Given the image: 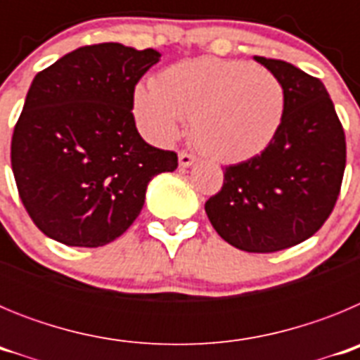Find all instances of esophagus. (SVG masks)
Returning <instances> with one entry per match:
<instances>
[{"mask_svg": "<svg viewBox=\"0 0 360 360\" xmlns=\"http://www.w3.org/2000/svg\"><path fill=\"white\" fill-rule=\"evenodd\" d=\"M195 162H196L195 155H191V153L187 151L178 153V164H180V167H189V165H193Z\"/></svg>", "mask_w": 360, "mask_h": 360, "instance_id": "obj_1", "label": "esophagus"}]
</instances>
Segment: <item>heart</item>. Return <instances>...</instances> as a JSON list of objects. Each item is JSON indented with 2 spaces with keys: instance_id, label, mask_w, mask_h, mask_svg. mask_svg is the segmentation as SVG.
Segmentation results:
<instances>
[{
  "instance_id": "b5f03b06",
  "label": "heart",
  "mask_w": 360,
  "mask_h": 360,
  "mask_svg": "<svg viewBox=\"0 0 360 360\" xmlns=\"http://www.w3.org/2000/svg\"><path fill=\"white\" fill-rule=\"evenodd\" d=\"M285 82L249 61L200 57L178 63L133 94V117L146 139L167 146L189 119L196 148L218 162L265 151L287 115Z\"/></svg>"
}]
</instances>
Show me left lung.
<instances>
[{
	"mask_svg": "<svg viewBox=\"0 0 360 360\" xmlns=\"http://www.w3.org/2000/svg\"><path fill=\"white\" fill-rule=\"evenodd\" d=\"M254 59L285 82V122L265 151L225 167L224 186L205 202V212L232 247L278 252L314 236L332 214L346 167V141L319 79L279 59Z\"/></svg>",
	"mask_w": 360,
	"mask_h": 360,
	"instance_id": "obj_1",
	"label": "left lung"
}]
</instances>
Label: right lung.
Returning a JSON list of instances; mask_svg holds the SVG:
<instances>
[{"mask_svg": "<svg viewBox=\"0 0 360 360\" xmlns=\"http://www.w3.org/2000/svg\"><path fill=\"white\" fill-rule=\"evenodd\" d=\"M160 59L120 43L81 46L32 81L11 146L19 198L43 234L103 247L128 231L174 151L153 148L133 117L136 82Z\"/></svg>", "mask_w": 360, "mask_h": 360, "instance_id": "1", "label": "right lung"}]
</instances>
